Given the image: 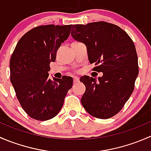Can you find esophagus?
<instances>
[{"label":"esophagus","instance_id":"obj_1","mask_svg":"<svg viewBox=\"0 0 151 151\" xmlns=\"http://www.w3.org/2000/svg\"><path fill=\"white\" fill-rule=\"evenodd\" d=\"M79 81H80V79H79L78 77H74V83H78Z\"/></svg>","mask_w":151,"mask_h":151}]
</instances>
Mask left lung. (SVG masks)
I'll return each instance as SVG.
<instances>
[{"label":"left lung","mask_w":151,"mask_h":151,"mask_svg":"<svg viewBox=\"0 0 151 151\" xmlns=\"http://www.w3.org/2000/svg\"><path fill=\"white\" fill-rule=\"evenodd\" d=\"M71 35L83 43L93 70L103 72L98 80L83 76L85 86L81 103L91 115L107 119L120 112L134 88L138 74V58L134 44L120 27L106 22L75 25Z\"/></svg>","instance_id":"8db88e82"}]
</instances>
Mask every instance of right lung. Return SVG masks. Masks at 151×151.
I'll return each mask as SVG.
<instances>
[{
  "mask_svg": "<svg viewBox=\"0 0 151 151\" xmlns=\"http://www.w3.org/2000/svg\"><path fill=\"white\" fill-rule=\"evenodd\" d=\"M71 25H47L27 32L17 44L10 60V79L22 109L33 119L47 121L63 106L73 78H49L50 63L68 39Z\"/></svg>",
  "mask_w": 151,
  "mask_h": 151,
  "instance_id": "1",
  "label": "right lung"
}]
</instances>
